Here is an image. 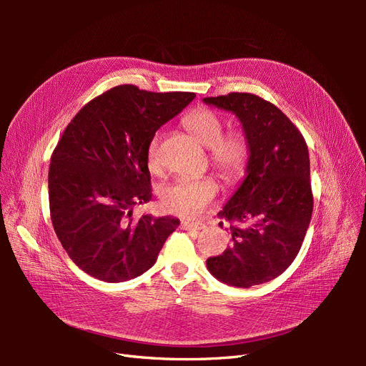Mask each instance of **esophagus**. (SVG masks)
Segmentation results:
<instances>
[{
	"label": "esophagus",
	"mask_w": 366,
	"mask_h": 366,
	"mask_svg": "<svg viewBox=\"0 0 366 366\" xmlns=\"http://www.w3.org/2000/svg\"><path fill=\"white\" fill-rule=\"evenodd\" d=\"M182 229H184V230H202V229H204L206 226L203 224V223H191V221H182Z\"/></svg>",
	"instance_id": "esophagus-1"
}]
</instances>
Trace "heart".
<instances>
[{
	"label": "heart",
	"mask_w": 366,
	"mask_h": 366,
	"mask_svg": "<svg viewBox=\"0 0 366 366\" xmlns=\"http://www.w3.org/2000/svg\"><path fill=\"white\" fill-rule=\"evenodd\" d=\"M184 125L203 147L209 148V157L221 179L232 183L244 174L249 162V143L244 134L232 131L224 132V122L210 109H195L184 119ZM151 171L159 168V139H152L148 152ZM218 184L212 177L200 179H179L166 184L160 192V202L166 212L183 218L200 215L215 200Z\"/></svg>",
	"instance_id": "1"
}]
</instances>
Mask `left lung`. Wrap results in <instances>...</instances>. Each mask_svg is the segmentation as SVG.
Returning a JSON list of instances; mask_svg holds the SVG:
<instances>
[{
	"instance_id": "1",
	"label": "left lung",
	"mask_w": 366,
	"mask_h": 366,
	"mask_svg": "<svg viewBox=\"0 0 366 366\" xmlns=\"http://www.w3.org/2000/svg\"><path fill=\"white\" fill-rule=\"evenodd\" d=\"M203 102L238 117L250 151L246 179L218 214L241 224L230 226L232 246L206 265L218 281L249 289L285 272L302 246L313 212L308 148L292 120L257 94Z\"/></svg>"
}]
</instances>
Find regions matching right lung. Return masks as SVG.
Listing matches in <instances>:
<instances>
[{"instance_id":"add662e5","label":"right lung","mask_w":366,"mask_h":366,"mask_svg":"<svg viewBox=\"0 0 366 366\" xmlns=\"http://www.w3.org/2000/svg\"><path fill=\"white\" fill-rule=\"evenodd\" d=\"M194 97L119 85L65 128L49 169L50 217L71 261L93 278H137L179 227V218H134L132 209L152 198L147 152L156 131Z\"/></svg>"}]
</instances>
